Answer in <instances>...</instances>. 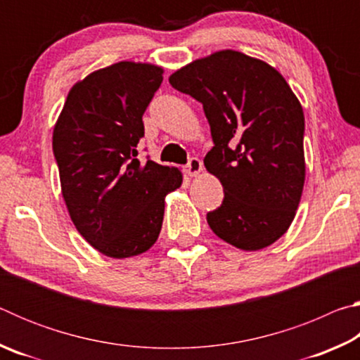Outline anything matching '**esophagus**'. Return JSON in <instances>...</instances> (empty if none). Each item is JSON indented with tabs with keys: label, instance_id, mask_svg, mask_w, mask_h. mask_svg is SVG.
<instances>
[{
	"label": "esophagus",
	"instance_id": "1",
	"mask_svg": "<svg viewBox=\"0 0 360 360\" xmlns=\"http://www.w3.org/2000/svg\"><path fill=\"white\" fill-rule=\"evenodd\" d=\"M184 172L187 176H191V178H193V176H197L203 172V163L198 160V158L192 157L191 160H188L187 165L184 167Z\"/></svg>",
	"mask_w": 360,
	"mask_h": 360
}]
</instances>
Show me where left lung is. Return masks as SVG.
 Here are the masks:
<instances>
[{"instance_id": "left-lung-1", "label": "left lung", "mask_w": 360, "mask_h": 360, "mask_svg": "<svg viewBox=\"0 0 360 360\" xmlns=\"http://www.w3.org/2000/svg\"><path fill=\"white\" fill-rule=\"evenodd\" d=\"M169 84L203 105L214 141L205 168L224 202L206 214L211 230L243 251L270 246L288 231L304 184L300 101L264 60L219 51L182 66Z\"/></svg>"}]
</instances>
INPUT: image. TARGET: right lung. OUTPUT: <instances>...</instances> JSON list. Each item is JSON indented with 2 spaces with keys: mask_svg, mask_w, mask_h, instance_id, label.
<instances>
[{
  "mask_svg": "<svg viewBox=\"0 0 360 360\" xmlns=\"http://www.w3.org/2000/svg\"><path fill=\"white\" fill-rule=\"evenodd\" d=\"M163 68L119 62L72 85L53 127L62 195L85 241L112 259L148 251L162 230L165 197L182 173L136 158L143 114Z\"/></svg>",
  "mask_w": 360,
  "mask_h": 360,
  "instance_id": "obj_1",
  "label": "right lung"
}]
</instances>
